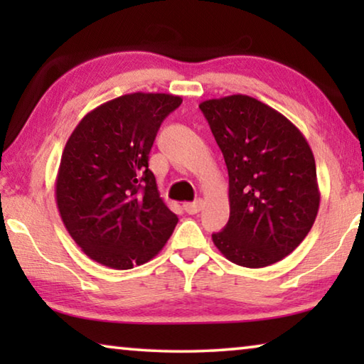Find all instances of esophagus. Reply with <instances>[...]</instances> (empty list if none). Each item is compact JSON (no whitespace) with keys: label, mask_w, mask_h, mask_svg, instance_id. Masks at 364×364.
Returning <instances> with one entry per match:
<instances>
[{"label":"esophagus","mask_w":364,"mask_h":364,"mask_svg":"<svg viewBox=\"0 0 364 364\" xmlns=\"http://www.w3.org/2000/svg\"><path fill=\"white\" fill-rule=\"evenodd\" d=\"M202 205H204V202L199 199V200H194V202H186V204H184L183 207H184V210H186V213L194 215V213H199L202 210Z\"/></svg>","instance_id":"1"}]
</instances>
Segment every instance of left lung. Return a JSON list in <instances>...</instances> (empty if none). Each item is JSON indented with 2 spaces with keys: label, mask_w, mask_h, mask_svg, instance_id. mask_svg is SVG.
Returning <instances> with one entry per match:
<instances>
[{
  "label": "left lung",
  "mask_w": 364,
  "mask_h": 364,
  "mask_svg": "<svg viewBox=\"0 0 364 364\" xmlns=\"http://www.w3.org/2000/svg\"><path fill=\"white\" fill-rule=\"evenodd\" d=\"M230 176V220L212 234L245 268L279 262L310 232L319 208L316 164L297 127L245 95L199 104Z\"/></svg>",
  "instance_id": "8db88e82"
}]
</instances>
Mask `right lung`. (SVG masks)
I'll return each instance as SVG.
<instances>
[{
  "label": "right lung",
  "instance_id": "right-lung-1",
  "mask_svg": "<svg viewBox=\"0 0 364 364\" xmlns=\"http://www.w3.org/2000/svg\"><path fill=\"white\" fill-rule=\"evenodd\" d=\"M180 96L132 93L86 114L64 147L56 204L91 260L130 269L156 257L178 223L159 194L149 152Z\"/></svg>",
  "mask_w": 364,
  "mask_h": 364
}]
</instances>
